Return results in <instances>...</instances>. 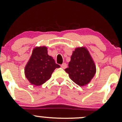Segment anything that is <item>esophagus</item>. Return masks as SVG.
I'll return each mask as SVG.
<instances>
[{
  "label": "esophagus",
  "instance_id": "obj_1",
  "mask_svg": "<svg viewBox=\"0 0 122 122\" xmlns=\"http://www.w3.org/2000/svg\"><path fill=\"white\" fill-rule=\"evenodd\" d=\"M61 67L62 68V69H65V68L67 67V64H66V63H64V64H62V65H61Z\"/></svg>",
  "mask_w": 122,
  "mask_h": 122
}]
</instances>
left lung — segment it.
<instances>
[{
    "label": "left lung",
    "instance_id": "obj_1",
    "mask_svg": "<svg viewBox=\"0 0 122 122\" xmlns=\"http://www.w3.org/2000/svg\"><path fill=\"white\" fill-rule=\"evenodd\" d=\"M68 68L65 69L72 81L80 86L90 82L96 73V66L85 47H78L73 52Z\"/></svg>",
    "mask_w": 122,
    "mask_h": 122
}]
</instances>
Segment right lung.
<instances>
[{"label":"right lung","mask_w":122,"mask_h":122,"mask_svg":"<svg viewBox=\"0 0 122 122\" xmlns=\"http://www.w3.org/2000/svg\"><path fill=\"white\" fill-rule=\"evenodd\" d=\"M60 67L47 54L46 47H36L25 67V73L31 84L38 86L48 80L56 68Z\"/></svg>","instance_id":"add662e5"}]
</instances>
